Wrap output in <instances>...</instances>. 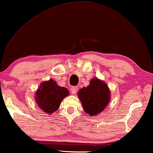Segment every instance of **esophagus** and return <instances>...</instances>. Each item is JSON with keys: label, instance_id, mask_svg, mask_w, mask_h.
<instances>
[{"label": "esophagus", "instance_id": "esophagus-1", "mask_svg": "<svg viewBox=\"0 0 153 153\" xmlns=\"http://www.w3.org/2000/svg\"><path fill=\"white\" fill-rule=\"evenodd\" d=\"M77 91H78V87L77 86H73L71 88V93L74 94V95L76 93Z\"/></svg>", "mask_w": 153, "mask_h": 153}]
</instances>
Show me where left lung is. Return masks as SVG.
<instances>
[{
	"mask_svg": "<svg viewBox=\"0 0 153 153\" xmlns=\"http://www.w3.org/2000/svg\"><path fill=\"white\" fill-rule=\"evenodd\" d=\"M78 97L86 114L91 116H97L109 103L111 92L104 81L95 77L87 87L79 90Z\"/></svg>",
	"mask_w": 153,
	"mask_h": 153,
	"instance_id": "left-lung-1",
	"label": "left lung"
}]
</instances>
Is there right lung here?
Returning a JSON list of instances; mask_svg holds the SVG:
<instances>
[{"label": "right lung", "instance_id": "1", "mask_svg": "<svg viewBox=\"0 0 153 153\" xmlns=\"http://www.w3.org/2000/svg\"><path fill=\"white\" fill-rule=\"evenodd\" d=\"M69 94L66 88L59 86L56 81L51 79L41 83L35 92V100L44 112L51 114L58 109L62 100Z\"/></svg>", "mask_w": 153, "mask_h": 153}]
</instances>
